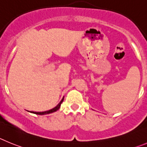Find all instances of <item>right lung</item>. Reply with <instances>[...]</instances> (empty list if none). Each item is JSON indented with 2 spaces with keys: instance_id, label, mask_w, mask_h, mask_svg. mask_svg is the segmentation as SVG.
<instances>
[{
  "instance_id": "add662e5",
  "label": "right lung",
  "mask_w": 147,
  "mask_h": 147,
  "mask_svg": "<svg viewBox=\"0 0 147 147\" xmlns=\"http://www.w3.org/2000/svg\"><path fill=\"white\" fill-rule=\"evenodd\" d=\"M63 101H64V97L62 98V100H61L60 102L55 107V108H52V109L49 110V111H43V112H34V111H29L31 112V113H35V114H38V115H45V114H49V113H53V112H55L56 111H58V110L61 107V103L63 102Z\"/></svg>"
}]
</instances>
